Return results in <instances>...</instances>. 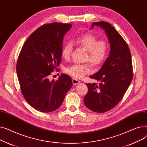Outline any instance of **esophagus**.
I'll use <instances>...</instances> for the list:
<instances>
[{
	"mask_svg": "<svg viewBox=\"0 0 147 147\" xmlns=\"http://www.w3.org/2000/svg\"><path fill=\"white\" fill-rule=\"evenodd\" d=\"M72 82H73V84H78V83H79L80 82V80H78V79H73L72 80Z\"/></svg>",
	"mask_w": 147,
	"mask_h": 147,
	"instance_id": "obj_1",
	"label": "esophagus"
}]
</instances>
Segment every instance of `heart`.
Listing matches in <instances>:
<instances>
[{"label": "heart", "mask_w": 147, "mask_h": 147, "mask_svg": "<svg viewBox=\"0 0 147 147\" xmlns=\"http://www.w3.org/2000/svg\"><path fill=\"white\" fill-rule=\"evenodd\" d=\"M74 43L78 45L87 51L86 60L92 64L98 65L102 64L107 57L109 46L106 41L98 40L96 37L92 34L86 33L76 38ZM73 46L70 43L66 44L62 50V57L65 60L70 58ZM92 69L88 64H74L65 68V72L74 78L80 79L87 74L92 73Z\"/></svg>", "instance_id": "obj_1"}]
</instances>
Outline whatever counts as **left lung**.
Listing matches in <instances>:
<instances>
[{
  "label": "left lung",
  "instance_id": "obj_1",
  "mask_svg": "<svg viewBox=\"0 0 147 147\" xmlns=\"http://www.w3.org/2000/svg\"><path fill=\"white\" fill-rule=\"evenodd\" d=\"M95 26L105 31L110 52L101 69L90 76L101 83H86L88 92L83 101L89 110L101 113L113 109L125 94L133 79L132 62L127 44L110 23L94 22L91 28Z\"/></svg>",
  "mask_w": 147,
  "mask_h": 147
}]
</instances>
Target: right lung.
Listing matches in <instances>:
<instances>
[{
	"instance_id": "add662e5",
	"label": "right lung",
	"mask_w": 147,
	"mask_h": 147,
	"mask_svg": "<svg viewBox=\"0 0 147 147\" xmlns=\"http://www.w3.org/2000/svg\"><path fill=\"white\" fill-rule=\"evenodd\" d=\"M72 25L53 22L45 24L31 34L17 63L21 90L26 101L43 113L55 111L73 86L71 78L61 74L58 80L49 79L61 61L63 37Z\"/></svg>"
}]
</instances>
